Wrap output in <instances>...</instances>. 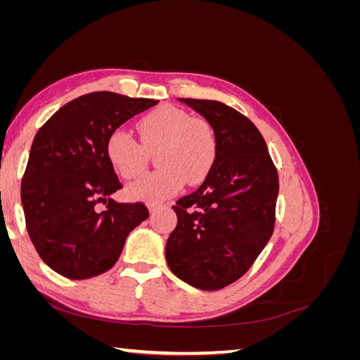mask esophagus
<instances>
[{"label": "esophagus", "mask_w": 360, "mask_h": 360, "mask_svg": "<svg viewBox=\"0 0 360 360\" xmlns=\"http://www.w3.org/2000/svg\"><path fill=\"white\" fill-rule=\"evenodd\" d=\"M148 210H150V213H156L159 210V205L158 204H148Z\"/></svg>", "instance_id": "34e87169"}]
</instances>
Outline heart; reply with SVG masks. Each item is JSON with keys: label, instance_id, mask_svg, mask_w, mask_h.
<instances>
[{"label": "heart", "instance_id": "heart-1", "mask_svg": "<svg viewBox=\"0 0 360 360\" xmlns=\"http://www.w3.org/2000/svg\"><path fill=\"white\" fill-rule=\"evenodd\" d=\"M138 129L143 146L124 129L114 130L106 141V156L126 180L138 177L146 169L147 151L158 148L159 169L130 184L129 198L160 202L176 195L184 181L200 184L213 169L217 135L207 120L167 105L141 118Z\"/></svg>", "mask_w": 360, "mask_h": 360}]
</instances>
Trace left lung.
Wrapping results in <instances>:
<instances>
[{
  "instance_id": "8db88e82",
  "label": "left lung",
  "mask_w": 360,
  "mask_h": 360,
  "mask_svg": "<svg viewBox=\"0 0 360 360\" xmlns=\"http://www.w3.org/2000/svg\"><path fill=\"white\" fill-rule=\"evenodd\" d=\"M179 101L213 126L217 158L201 186L172 205L177 226L165 257L177 278L214 291L242 278L274 234L278 171L243 114L217 101Z\"/></svg>"
}]
</instances>
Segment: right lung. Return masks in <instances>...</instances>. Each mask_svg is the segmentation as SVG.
I'll return each mask as SVG.
<instances>
[{
  "label": "right lung",
  "mask_w": 360,
  "mask_h": 360,
  "mask_svg": "<svg viewBox=\"0 0 360 360\" xmlns=\"http://www.w3.org/2000/svg\"><path fill=\"white\" fill-rule=\"evenodd\" d=\"M159 101L111 91L84 94L53 114L32 141L20 200L37 254L61 276L89 279L110 270L129 233L148 217L143 202H117L122 189L106 141ZM99 203H106L105 211Z\"/></svg>",
  "instance_id": "1"
}]
</instances>
